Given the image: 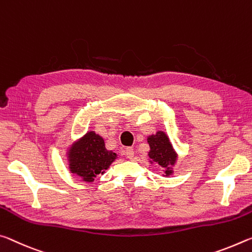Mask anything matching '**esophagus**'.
Wrapping results in <instances>:
<instances>
[{
  "label": "esophagus",
  "instance_id": "34e87169",
  "mask_svg": "<svg viewBox=\"0 0 252 252\" xmlns=\"http://www.w3.org/2000/svg\"><path fill=\"white\" fill-rule=\"evenodd\" d=\"M125 153H126L127 158H134V154H135L134 148H133V147H127L126 151H125Z\"/></svg>",
  "mask_w": 252,
  "mask_h": 252
}]
</instances>
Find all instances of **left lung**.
Listing matches in <instances>:
<instances>
[{
  "label": "left lung",
  "instance_id": "1",
  "mask_svg": "<svg viewBox=\"0 0 252 252\" xmlns=\"http://www.w3.org/2000/svg\"><path fill=\"white\" fill-rule=\"evenodd\" d=\"M147 142L151 146V151L148 153L150 158L158 164L160 167L166 168L165 174L170 175L172 173V171H170V166L175 163L176 155L167 136L163 131H158L156 135L150 136Z\"/></svg>",
  "mask_w": 252,
  "mask_h": 252
}]
</instances>
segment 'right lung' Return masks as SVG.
<instances>
[{"label": "right lung", "mask_w": 252, "mask_h": 252, "mask_svg": "<svg viewBox=\"0 0 252 252\" xmlns=\"http://www.w3.org/2000/svg\"><path fill=\"white\" fill-rule=\"evenodd\" d=\"M69 158L71 172L84 177L87 182H93L94 177L109 167L116 158V154L106 150L100 136L89 131L79 142L73 144Z\"/></svg>", "instance_id": "obj_1"}]
</instances>
